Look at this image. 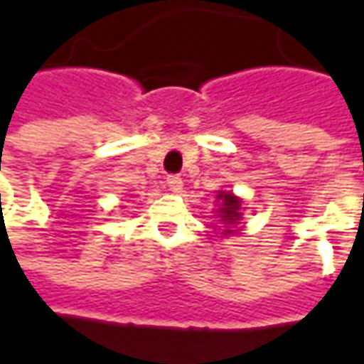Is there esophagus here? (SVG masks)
I'll return each mask as SVG.
<instances>
[{
    "label": "esophagus",
    "instance_id": "34e87169",
    "mask_svg": "<svg viewBox=\"0 0 364 364\" xmlns=\"http://www.w3.org/2000/svg\"><path fill=\"white\" fill-rule=\"evenodd\" d=\"M167 187L171 191H175V193H179V191L183 189V179L179 175H169V177H167Z\"/></svg>",
    "mask_w": 364,
    "mask_h": 364
}]
</instances>
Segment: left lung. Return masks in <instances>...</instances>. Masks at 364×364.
I'll return each mask as SVG.
<instances>
[{"instance_id":"left-lung-1","label":"left lung","mask_w":364,"mask_h":364,"mask_svg":"<svg viewBox=\"0 0 364 364\" xmlns=\"http://www.w3.org/2000/svg\"><path fill=\"white\" fill-rule=\"evenodd\" d=\"M218 203H220V208L216 210L218 213V218L220 222L226 226L224 230V236H230L234 230H230V226H234L237 222L242 220V213H240V208H242V200L237 197H234L230 191H218Z\"/></svg>"}]
</instances>
